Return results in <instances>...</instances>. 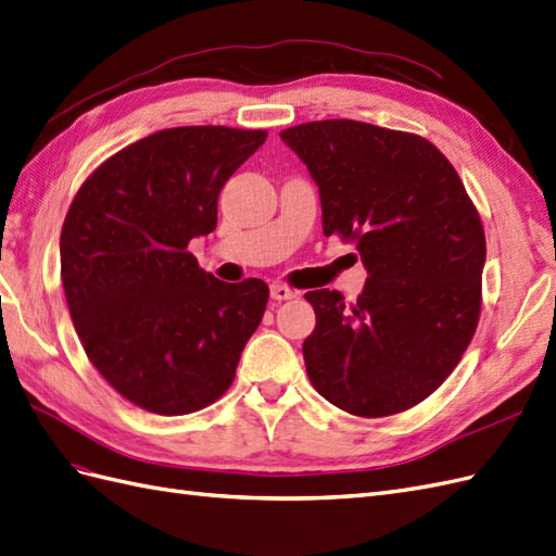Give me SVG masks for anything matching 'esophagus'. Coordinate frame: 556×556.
Returning a JSON list of instances; mask_svg holds the SVG:
<instances>
[{
    "label": "esophagus",
    "instance_id": "obj_1",
    "mask_svg": "<svg viewBox=\"0 0 556 556\" xmlns=\"http://www.w3.org/2000/svg\"><path fill=\"white\" fill-rule=\"evenodd\" d=\"M269 295H273V301H291V298H295L298 295V291H293L291 287H287V283H273V287H269Z\"/></svg>",
    "mask_w": 556,
    "mask_h": 556
}]
</instances>
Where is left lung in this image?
I'll use <instances>...</instances> for the list:
<instances>
[{"label": "left lung", "mask_w": 556, "mask_h": 556, "mask_svg": "<svg viewBox=\"0 0 556 556\" xmlns=\"http://www.w3.org/2000/svg\"><path fill=\"white\" fill-rule=\"evenodd\" d=\"M315 178L324 235L354 241L368 273L357 303L305 293L317 326L303 343L309 382L362 418L427 400L472 340L486 237L460 176L430 140L354 119L279 134Z\"/></svg>", "instance_id": "1"}]
</instances>
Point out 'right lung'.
<instances>
[{"mask_svg":"<svg viewBox=\"0 0 556 556\" xmlns=\"http://www.w3.org/2000/svg\"><path fill=\"white\" fill-rule=\"evenodd\" d=\"M265 138L230 126L156 131L112 154L70 204V317L98 374L150 414H194L223 396L263 319L267 283L220 281L188 244L216 230L223 185Z\"/></svg>","mask_w":556,"mask_h":556,"instance_id":"obj_1","label":"right lung"}]
</instances>
